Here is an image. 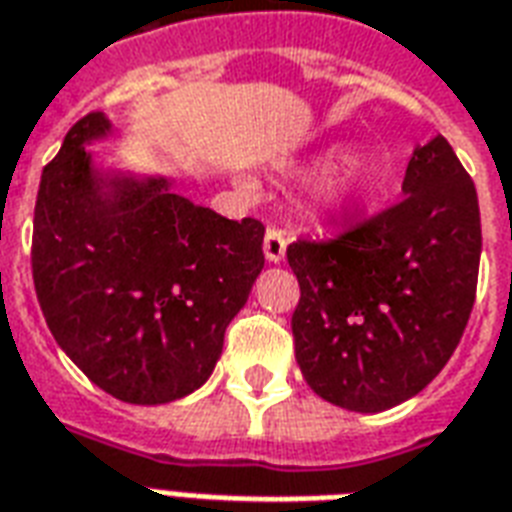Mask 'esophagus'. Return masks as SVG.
Listing matches in <instances>:
<instances>
[{
    "label": "esophagus",
    "mask_w": 512,
    "mask_h": 512,
    "mask_svg": "<svg viewBox=\"0 0 512 512\" xmlns=\"http://www.w3.org/2000/svg\"><path fill=\"white\" fill-rule=\"evenodd\" d=\"M264 256L272 264H278L286 256V234L275 226H267V232H264Z\"/></svg>",
    "instance_id": "1"
}]
</instances>
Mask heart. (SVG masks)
Here are the masks:
<instances>
[{"mask_svg": "<svg viewBox=\"0 0 512 512\" xmlns=\"http://www.w3.org/2000/svg\"><path fill=\"white\" fill-rule=\"evenodd\" d=\"M372 188H375V175L370 169L359 161H345V164H337L329 175H324L318 186V199L326 207L340 210L367 197Z\"/></svg>", "mask_w": 512, "mask_h": 512, "instance_id": "heart-1", "label": "heart"}]
</instances>
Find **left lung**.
Listing matches in <instances>:
<instances>
[{
	"instance_id": "obj_1",
	"label": "left lung",
	"mask_w": 512,
	"mask_h": 512,
	"mask_svg": "<svg viewBox=\"0 0 512 512\" xmlns=\"http://www.w3.org/2000/svg\"><path fill=\"white\" fill-rule=\"evenodd\" d=\"M397 205L329 240L288 245L291 315L307 386L380 413L416 397L456 351L478 288L475 183L445 137L416 148Z\"/></svg>"
}]
</instances>
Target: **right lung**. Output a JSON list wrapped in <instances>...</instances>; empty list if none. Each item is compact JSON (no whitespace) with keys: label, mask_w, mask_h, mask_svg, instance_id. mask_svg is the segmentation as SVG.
I'll use <instances>...</instances> for the list:
<instances>
[{"label":"right lung","mask_w":512,"mask_h":512,"mask_svg":"<svg viewBox=\"0 0 512 512\" xmlns=\"http://www.w3.org/2000/svg\"><path fill=\"white\" fill-rule=\"evenodd\" d=\"M105 134V115H83L42 169L34 291L91 383L121 402L164 405L210 378L264 267V226L194 205L164 178L99 172L86 145Z\"/></svg>","instance_id":"1"}]
</instances>
